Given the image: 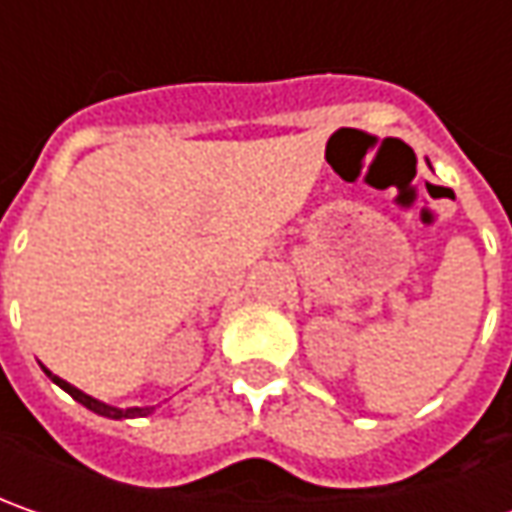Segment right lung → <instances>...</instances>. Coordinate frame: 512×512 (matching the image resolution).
Returning a JSON list of instances; mask_svg holds the SVG:
<instances>
[{
	"mask_svg": "<svg viewBox=\"0 0 512 512\" xmlns=\"http://www.w3.org/2000/svg\"><path fill=\"white\" fill-rule=\"evenodd\" d=\"M45 373H48V379L53 384H59L65 393H70L73 399L79 404H85L88 410H93V413H99V416H105V419H142V416H150L156 407H113V404H105L99 402V399H93V396H88V393H82L79 387H73L70 382H65V379H59V376H53L48 367H45Z\"/></svg>",
	"mask_w": 512,
	"mask_h": 512,
	"instance_id": "right-lung-1",
	"label": "right lung"
}]
</instances>
